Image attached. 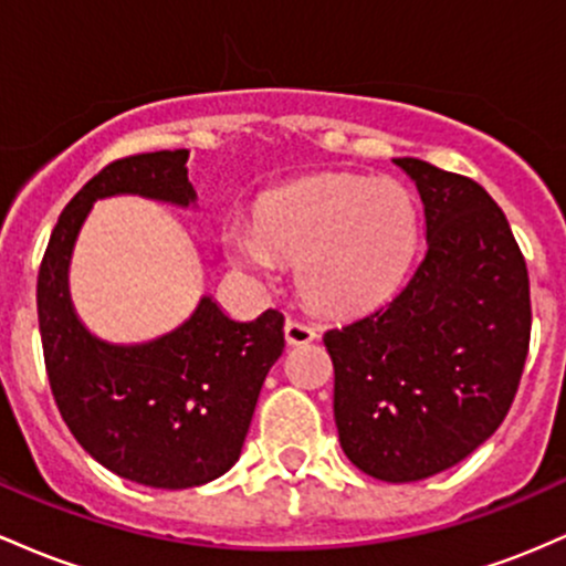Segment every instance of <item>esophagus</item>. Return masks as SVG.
<instances>
[{
  "instance_id": "34e87169",
  "label": "esophagus",
  "mask_w": 566,
  "mask_h": 566,
  "mask_svg": "<svg viewBox=\"0 0 566 566\" xmlns=\"http://www.w3.org/2000/svg\"><path fill=\"white\" fill-rule=\"evenodd\" d=\"M283 332H285V342H289V345H307V342H313L317 336L315 326H310V323H304V321H296V317H285Z\"/></svg>"
}]
</instances>
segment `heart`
<instances>
[{
  "instance_id": "1",
  "label": "heart",
  "mask_w": 566,
  "mask_h": 566,
  "mask_svg": "<svg viewBox=\"0 0 566 566\" xmlns=\"http://www.w3.org/2000/svg\"><path fill=\"white\" fill-rule=\"evenodd\" d=\"M417 208L401 184L315 176L262 200L256 221L224 227L230 259L272 281L277 259H296V283L323 313H358L396 291L417 249Z\"/></svg>"
}]
</instances>
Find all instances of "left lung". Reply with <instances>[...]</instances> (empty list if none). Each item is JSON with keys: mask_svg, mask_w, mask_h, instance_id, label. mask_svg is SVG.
Masks as SVG:
<instances>
[{"mask_svg": "<svg viewBox=\"0 0 566 566\" xmlns=\"http://www.w3.org/2000/svg\"><path fill=\"white\" fill-rule=\"evenodd\" d=\"M424 206V256L385 307L323 334L347 460L390 484L465 460L505 420L530 350V275L481 184L392 160Z\"/></svg>", "mask_w": 566, "mask_h": 566, "instance_id": "1", "label": "left lung"}]
</instances>
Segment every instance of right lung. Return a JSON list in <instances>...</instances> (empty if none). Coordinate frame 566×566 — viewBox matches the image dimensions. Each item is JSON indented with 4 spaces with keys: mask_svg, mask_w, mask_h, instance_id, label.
<instances>
[{
    "mask_svg": "<svg viewBox=\"0 0 566 566\" xmlns=\"http://www.w3.org/2000/svg\"><path fill=\"white\" fill-rule=\"evenodd\" d=\"M187 149L106 165L63 208L36 277V313L50 390L80 447L112 473L155 489H189L238 462L266 371L281 358L283 313L232 321L211 296L176 332L109 345L69 300V262L93 202L142 195L192 206Z\"/></svg>",
    "mask_w": 566,
    "mask_h": 566,
    "instance_id": "1",
    "label": "right lung"
}]
</instances>
